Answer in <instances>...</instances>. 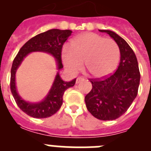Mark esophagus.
Masks as SVG:
<instances>
[{
  "label": "esophagus",
  "instance_id": "esophagus-1",
  "mask_svg": "<svg viewBox=\"0 0 151 151\" xmlns=\"http://www.w3.org/2000/svg\"><path fill=\"white\" fill-rule=\"evenodd\" d=\"M84 78H82V77H78V78H76V84H78L79 82H82V81H84Z\"/></svg>",
  "mask_w": 151,
  "mask_h": 151
}]
</instances>
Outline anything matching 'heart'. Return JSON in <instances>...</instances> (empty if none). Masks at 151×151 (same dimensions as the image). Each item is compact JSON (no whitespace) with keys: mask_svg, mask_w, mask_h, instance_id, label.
Wrapping results in <instances>:
<instances>
[{"mask_svg":"<svg viewBox=\"0 0 151 151\" xmlns=\"http://www.w3.org/2000/svg\"><path fill=\"white\" fill-rule=\"evenodd\" d=\"M65 67L70 73H76L85 61L86 71L92 77L104 78L114 72L120 58L118 45L111 39L94 33L78 36L61 54Z\"/></svg>","mask_w":151,"mask_h":151,"instance_id":"1","label":"heart"}]
</instances>
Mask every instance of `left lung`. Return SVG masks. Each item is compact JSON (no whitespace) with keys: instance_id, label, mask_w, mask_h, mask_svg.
Instances as JSON below:
<instances>
[{"instance_id":"1","label":"left lung","mask_w":151,"mask_h":151,"mask_svg":"<svg viewBox=\"0 0 151 151\" xmlns=\"http://www.w3.org/2000/svg\"><path fill=\"white\" fill-rule=\"evenodd\" d=\"M106 32L116 42L120 62L116 71L103 79H90L92 89L85 97L88 110L101 120H113L127 111L138 94L140 72L136 56L129 44L113 31Z\"/></svg>"}]
</instances>
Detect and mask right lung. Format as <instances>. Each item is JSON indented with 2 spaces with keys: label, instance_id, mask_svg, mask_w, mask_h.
<instances>
[{
  "label": "right lung",
  "instance_id": "obj_1",
  "mask_svg": "<svg viewBox=\"0 0 151 151\" xmlns=\"http://www.w3.org/2000/svg\"><path fill=\"white\" fill-rule=\"evenodd\" d=\"M71 30L50 29L31 38L21 47L13 62L10 76V90L17 104L27 115L34 118L42 119L51 116L60 110L63 104V96L67 88L74 86L76 78L65 82L59 72L63 66L61 60L62 47L65 41L72 34ZM45 52L55 58L58 71L49 94L40 102L31 103L22 99L15 86V73L24 58L32 52Z\"/></svg>",
  "mask_w": 151,
  "mask_h": 151
}]
</instances>
